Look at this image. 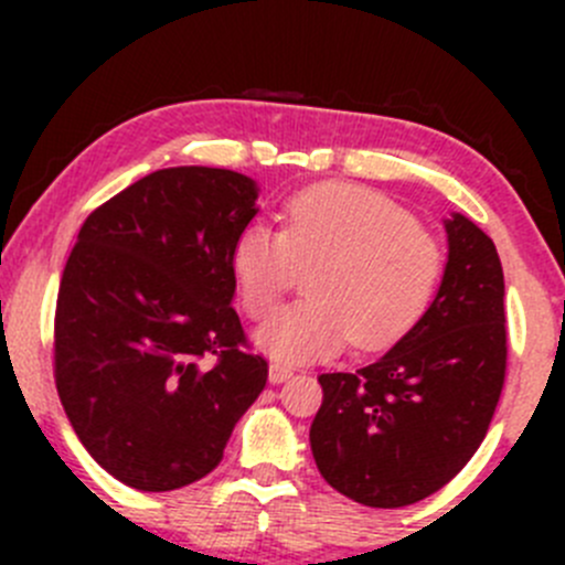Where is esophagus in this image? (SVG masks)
<instances>
[{
	"instance_id": "obj_1",
	"label": "esophagus",
	"mask_w": 565,
	"mask_h": 565,
	"mask_svg": "<svg viewBox=\"0 0 565 565\" xmlns=\"http://www.w3.org/2000/svg\"><path fill=\"white\" fill-rule=\"evenodd\" d=\"M267 377H270L273 385L284 383V380L292 377V366H284V363H270V372H267Z\"/></svg>"
}]
</instances>
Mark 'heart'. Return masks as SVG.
<instances>
[{
  "instance_id": "obj_1",
  "label": "heart",
  "mask_w": 565,
  "mask_h": 565,
  "mask_svg": "<svg viewBox=\"0 0 565 565\" xmlns=\"http://www.w3.org/2000/svg\"><path fill=\"white\" fill-rule=\"evenodd\" d=\"M295 265H315L303 303L287 306L256 330V347L284 363L322 361L347 341L383 350L429 309L440 284V246L418 221L361 185H317L284 207L281 232L265 221L243 226L232 273L243 309H276Z\"/></svg>"
}]
</instances>
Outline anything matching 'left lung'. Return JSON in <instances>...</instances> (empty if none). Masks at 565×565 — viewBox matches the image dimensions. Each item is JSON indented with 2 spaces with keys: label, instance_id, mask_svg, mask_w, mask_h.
I'll list each match as a JSON object with an SVG mask.
<instances>
[{
  "label": "left lung",
  "instance_id": "8db88e82",
  "mask_svg": "<svg viewBox=\"0 0 565 565\" xmlns=\"http://www.w3.org/2000/svg\"><path fill=\"white\" fill-rule=\"evenodd\" d=\"M448 259L424 317L355 374H319L311 454L335 492L402 509L446 487L487 437L505 377V284L492 237L443 221Z\"/></svg>",
  "mask_w": 565,
  "mask_h": 565
}]
</instances>
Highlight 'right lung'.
<instances>
[{"label": "right lung", "instance_id": "right-lung-1", "mask_svg": "<svg viewBox=\"0 0 565 565\" xmlns=\"http://www.w3.org/2000/svg\"><path fill=\"white\" fill-rule=\"evenodd\" d=\"M256 199L232 169H158L78 232L56 298V391L89 457L128 487L169 492L215 470L265 388L232 309V246Z\"/></svg>", "mask_w": 565, "mask_h": 565}]
</instances>
